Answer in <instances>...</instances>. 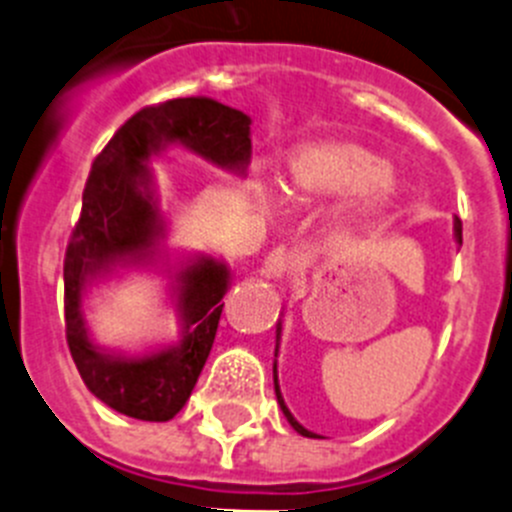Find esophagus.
Listing matches in <instances>:
<instances>
[{"label":"esophagus","instance_id":"1","mask_svg":"<svg viewBox=\"0 0 512 512\" xmlns=\"http://www.w3.org/2000/svg\"><path fill=\"white\" fill-rule=\"evenodd\" d=\"M260 272H262V278L272 280V283H280V280L290 272V255L283 250V247L272 250L270 255H267L265 265H262Z\"/></svg>","mask_w":512,"mask_h":512}]
</instances>
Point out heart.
<instances>
[{
    "mask_svg": "<svg viewBox=\"0 0 512 512\" xmlns=\"http://www.w3.org/2000/svg\"><path fill=\"white\" fill-rule=\"evenodd\" d=\"M288 189L303 199H343V219H369L396 199L389 164L371 148L353 141H318L298 148L288 161ZM262 207H272L270 191H260Z\"/></svg>",
    "mask_w": 512,
    "mask_h": 512,
    "instance_id": "heart-1",
    "label": "heart"
}]
</instances>
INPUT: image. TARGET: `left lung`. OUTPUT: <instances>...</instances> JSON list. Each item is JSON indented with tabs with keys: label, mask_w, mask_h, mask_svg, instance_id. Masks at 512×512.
Wrapping results in <instances>:
<instances>
[{
	"label": "left lung",
	"mask_w": 512,
	"mask_h": 512,
	"mask_svg": "<svg viewBox=\"0 0 512 512\" xmlns=\"http://www.w3.org/2000/svg\"><path fill=\"white\" fill-rule=\"evenodd\" d=\"M455 242H457V245H462V222H460V219H457V217H455ZM280 336H283V323L278 321V328H275V361H272V379H275V396H278V404H280V409H283L285 419H288L290 427H293L295 432L303 434V437L321 439V437H318V434H315V432H310V429H305L303 424H300L298 419H295L293 414H290L288 404H285L283 394H280V384H278V351H280Z\"/></svg>",
	"instance_id": "obj_1"
}]
</instances>
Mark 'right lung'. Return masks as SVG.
<instances>
[{
    "label": "right lung",
    "instance_id": "obj_1",
    "mask_svg": "<svg viewBox=\"0 0 512 512\" xmlns=\"http://www.w3.org/2000/svg\"><path fill=\"white\" fill-rule=\"evenodd\" d=\"M252 118L214 98H174L128 118L93 161L83 212L65 252V333L80 379L105 407L141 422H169L197 384L217 336L232 270L209 252H171L151 161L171 146L217 169L247 174ZM170 278L180 323L174 342L143 352L100 347L84 321V295L126 271Z\"/></svg>",
    "mask_w": 512,
    "mask_h": 512
}]
</instances>
